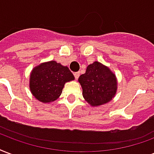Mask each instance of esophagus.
<instances>
[{
    "label": "esophagus",
    "instance_id": "1",
    "mask_svg": "<svg viewBox=\"0 0 154 154\" xmlns=\"http://www.w3.org/2000/svg\"><path fill=\"white\" fill-rule=\"evenodd\" d=\"M73 75H74V77H75V79L77 80L78 79V77H79L80 76V72H76L73 73Z\"/></svg>",
    "mask_w": 154,
    "mask_h": 154
}]
</instances>
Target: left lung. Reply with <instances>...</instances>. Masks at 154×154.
Instances as JSON below:
<instances>
[{
	"instance_id": "obj_1",
	"label": "left lung",
	"mask_w": 154,
	"mask_h": 154,
	"mask_svg": "<svg viewBox=\"0 0 154 154\" xmlns=\"http://www.w3.org/2000/svg\"><path fill=\"white\" fill-rule=\"evenodd\" d=\"M83 97L91 106H100L112 99L117 90L116 75L98 61L90 64L79 77Z\"/></svg>"
}]
</instances>
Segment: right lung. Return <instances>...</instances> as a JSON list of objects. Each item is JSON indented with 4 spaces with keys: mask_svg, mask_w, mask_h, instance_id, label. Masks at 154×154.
I'll return each instance as SVG.
<instances>
[{
    "mask_svg": "<svg viewBox=\"0 0 154 154\" xmlns=\"http://www.w3.org/2000/svg\"><path fill=\"white\" fill-rule=\"evenodd\" d=\"M72 80H74V76L68 67L56 61H49L33 69L30 89L38 101L50 103L60 97L65 82Z\"/></svg>",
    "mask_w": 154,
    "mask_h": 154,
    "instance_id": "obj_1",
    "label": "right lung"
}]
</instances>
